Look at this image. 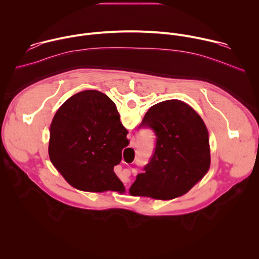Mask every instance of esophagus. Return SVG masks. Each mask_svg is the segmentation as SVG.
Returning <instances> with one entry per match:
<instances>
[{"instance_id":"esophagus-1","label":"esophagus","mask_w":259,"mask_h":259,"mask_svg":"<svg viewBox=\"0 0 259 259\" xmlns=\"http://www.w3.org/2000/svg\"><path fill=\"white\" fill-rule=\"evenodd\" d=\"M132 145H133V147H135V146H136V143H135V141H132Z\"/></svg>"}]
</instances>
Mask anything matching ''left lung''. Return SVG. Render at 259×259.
Segmentation results:
<instances>
[{"instance_id": "obj_1", "label": "left lung", "mask_w": 259, "mask_h": 259, "mask_svg": "<svg viewBox=\"0 0 259 259\" xmlns=\"http://www.w3.org/2000/svg\"><path fill=\"white\" fill-rule=\"evenodd\" d=\"M85 90L71 97H86ZM139 128H151L156 147L143 173L136 176L132 196L171 200L188 193L210 167L209 134L202 118L186 102L171 99L153 105Z\"/></svg>"}]
</instances>
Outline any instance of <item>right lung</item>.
Listing matches in <instances>:
<instances>
[{
    "label": "right lung",
    "mask_w": 259,
    "mask_h": 259,
    "mask_svg": "<svg viewBox=\"0 0 259 259\" xmlns=\"http://www.w3.org/2000/svg\"><path fill=\"white\" fill-rule=\"evenodd\" d=\"M114 101L95 91L70 97L57 110L50 126L49 157L72 187L86 192H124L114 167L129 144Z\"/></svg>",
    "instance_id": "add662e5"
}]
</instances>
